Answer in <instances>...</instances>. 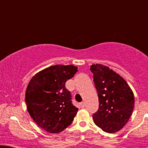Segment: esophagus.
Masks as SVG:
<instances>
[{
    "label": "esophagus",
    "mask_w": 148,
    "mask_h": 148,
    "mask_svg": "<svg viewBox=\"0 0 148 148\" xmlns=\"http://www.w3.org/2000/svg\"><path fill=\"white\" fill-rule=\"evenodd\" d=\"M79 105H80V108H85V103L84 102L80 103V104H79Z\"/></svg>",
    "instance_id": "1"
}]
</instances>
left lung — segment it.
Returning <instances> with one entry per match:
<instances>
[{
  "instance_id": "8db88e82",
  "label": "left lung",
  "mask_w": 148,
  "mask_h": 148,
  "mask_svg": "<svg viewBox=\"0 0 148 148\" xmlns=\"http://www.w3.org/2000/svg\"><path fill=\"white\" fill-rule=\"evenodd\" d=\"M90 70L99 101V110L92 115L94 123L106 133L119 131L130 119L134 108V94L126 81L112 69L92 64Z\"/></svg>"
}]
</instances>
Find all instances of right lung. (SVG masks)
Segmentation results:
<instances>
[{"mask_svg":"<svg viewBox=\"0 0 148 148\" xmlns=\"http://www.w3.org/2000/svg\"><path fill=\"white\" fill-rule=\"evenodd\" d=\"M78 67L57 64L38 72L31 78L25 92L27 111L40 128L58 133L71 125L78 112L65 87Z\"/></svg>","mask_w":148,"mask_h":148,"instance_id":"right-lung-1","label":"right lung"}]
</instances>
